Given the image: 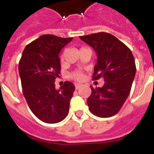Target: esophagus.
<instances>
[{"instance_id":"esophagus-1","label":"esophagus","mask_w":154,"mask_h":154,"mask_svg":"<svg viewBox=\"0 0 154 154\" xmlns=\"http://www.w3.org/2000/svg\"><path fill=\"white\" fill-rule=\"evenodd\" d=\"M82 86V84H79V83H75V89H80V88H81Z\"/></svg>"}]
</instances>
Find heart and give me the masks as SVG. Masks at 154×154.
<instances>
[{"instance_id":"1","label":"heart","mask_w":154,"mask_h":154,"mask_svg":"<svg viewBox=\"0 0 154 154\" xmlns=\"http://www.w3.org/2000/svg\"><path fill=\"white\" fill-rule=\"evenodd\" d=\"M69 76H70V78L76 80V81H82L84 78L83 73H82L81 70L74 71V72H72L69 75Z\"/></svg>"}]
</instances>
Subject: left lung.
Segmentation results:
<instances>
[{
	"label": "left lung",
	"mask_w": 154,
	"mask_h": 154,
	"mask_svg": "<svg viewBox=\"0 0 154 154\" xmlns=\"http://www.w3.org/2000/svg\"><path fill=\"white\" fill-rule=\"evenodd\" d=\"M80 39L93 48L97 55L92 79H104L103 87L94 89L87 99L92 113L102 118L112 116L126 102L136 75V64L130 49L111 34L99 32Z\"/></svg>",
	"instance_id": "1"
}]
</instances>
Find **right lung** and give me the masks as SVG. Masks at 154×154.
I'll use <instances>...</instances> for the list:
<instances>
[{"label":"right lung","instance_id":"obj_1","mask_svg":"<svg viewBox=\"0 0 154 154\" xmlns=\"http://www.w3.org/2000/svg\"><path fill=\"white\" fill-rule=\"evenodd\" d=\"M72 38L42 35L25 47L19 62L24 98L31 112L44 123H59L69 113L75 85L65 82L57 90L55 82L60 74L59 53Z\"/></svg>","mask_w":154,"mask_h":154}]
</instances>
